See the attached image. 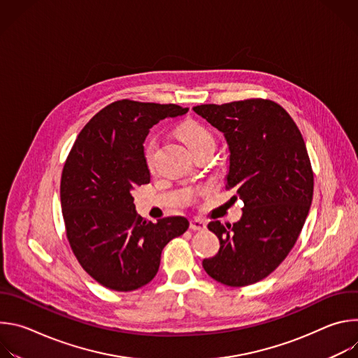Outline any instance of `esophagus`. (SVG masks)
<instances>
[{
	"label": "esophagus",
	"instance_id": "obj_1",
	"mask_svg": "<svg viewBox=\"0 0 358 358\" xmlns=\"http://www.w3.org/2000/svg\"><path fill=\"white\" fill-rule=\"evenodd\" d=\"M189 228L192 231H203V229H207V224L203 222L201 218H194L189 221Z\"/></svg>",
	"mask_w": 358,
	"mask_h": 358
}]
</instances>
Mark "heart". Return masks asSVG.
<instances>
[{"label":"heart","instance_id":"heart-1","mask_svg":"<svg viewBox=\"0 0 358 358\" xmlns=\"http://www.w3.org/2000/svg\"><path fill=\"white\" fill-rule=\"evenodd\" d=\"M177 136L184 141V144L191 150V152L207 147V145H213L214 147V137L211 134V131L202 126L201 123L195 122V120H187L184 123H181L177 127ZM157 148V141L155 138H151L144 148V159H145V164L148 166V169L152 167V163H155V152Z\"/></svg>","mask_w":358,"mask_h":358}]
</instances>
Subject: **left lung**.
<instances>
[{
	"mask_svg": "<svg viewBox=\"0 0 358 358\" xmlns=\"http://www.w3.org/2000/svg\"><path fill=\"white\" fill-rule=\"evenodd\" d=\"M192 110L224 133L231 152L225 188L243 201L234 225L208 224L220 250L202 268L227 286L257 283L285 261L308 218L315 185L308 148L289 113L269 99Z\"/></svg>",
	"mask_w": 358,
	"mask_h": 358,
	"instance_id": "8db88e82",
	"label": "left lung"
}]
</instances>
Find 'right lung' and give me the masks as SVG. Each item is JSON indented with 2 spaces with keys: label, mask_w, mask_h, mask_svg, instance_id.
<instances>
[{
  "label": "right lung",
  "mask_w": 358,
  "mask_h": 358,
  "mask_svg": "<svg viewBox=\"0 0 358 358\" xmlns=\"http://www.w3.org/2000/svg\"><path fill=\"white\" fill-rule=\"evenodd\" d=\"M178 105L113 101L96 113L75 140L61 177L66 238L80 266L116 292L147 285L160 268L163 248L189 222L143 220L131 189L150 182L143 141L166 117L185 115Z\"/></svg>",
  "instance_id": "add662e5"
}]
</instances>
